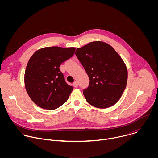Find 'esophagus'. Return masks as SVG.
I'll use <instances>...</instances> for the list:
<instances>
[{
  "instance_id": "obj_1",
  "label": "esophagus",
  "mask_w": 158,
  "mask_h": 158,
  "mask_svg": "<svg viewBox=\"0 0 158 158\" xmlns=\"http://www.w3.org/2000/svg\"><path fill=\"white\" fill-rule=\"evenodd\" d=\"M73 86L75 87H77L78 86V83L77 81H75L73 82Z\"/></svg>"
}]
</instances>
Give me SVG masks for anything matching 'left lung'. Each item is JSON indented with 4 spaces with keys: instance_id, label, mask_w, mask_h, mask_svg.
<instances>
[{
    "instance_id": "1",
    "label": "left lung",
    "mask_w": 158,
    "mask_h": 158,
    "mask_svg": "<svg viewBox=\"0 0 158 158\" xmlns=\"http://www.w3.org/2000/svg\"><path fill=\"white\" fill-rule=\"evenodd\" d=\"M76 55L90 79L83 91L87 102L101 109L114 105L127 81V67L119 54L107 43L98 40L77 48Z\"/></svg>"
}]
</instances>
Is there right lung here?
Masks as SVG:
<instances>
[{"instance_id":"right-lung-1","label":"right lung","mask_w":158,"mask_h":158,"mask_svg":"<svg viewBox=\"0 0 158 158\" xmlns=\"http://www.w3.org/2000/svg\"><path fill=\"white\" fill-rule=\"evenodd\" d=\"M75 50L76 48H43L29 60L24 74L25 87L39 107L54 110L68 99L73 87L65 82L59 67L74 55Z\"/></svg>"}]
</instances>
